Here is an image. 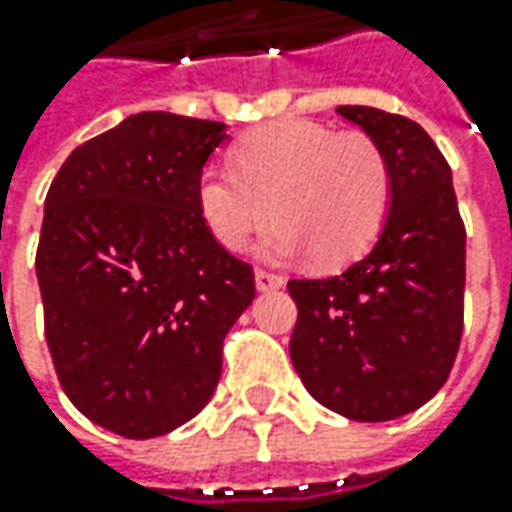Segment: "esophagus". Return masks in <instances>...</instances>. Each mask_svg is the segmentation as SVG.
<instances>
[{
    "label": "esophagus",
    "instance_id": "1",
    "mask_svg": "<svg viewBox=\"0 0 512 512\" xmlns=\"http://www.w3.org/2000/svg\"><path fill=\"white\" fill-rule=\"evenodd\" d=\"M282 285H285V276H279V273H273V270H265V267L256 270V287H259V290H276V287Z\"/></svg>",
    "mask_w": 512,
    "mask_h": 512
}]
</instances>
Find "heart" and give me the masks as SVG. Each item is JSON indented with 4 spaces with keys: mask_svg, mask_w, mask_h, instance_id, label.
<instances>
[{
    "mask_svg": "<svg viewBox=\"0 0 512 512\" xmlns=\"http://www.w3.org/2000/svg\"><path fill=\"white\" fill-rule=\"evenodd\" d=\"M390 196V162L370 133L310 119L250 130L230 148V168L205 165L196 179L199 216L225 250H245L273 210L279 222L265 239L267 253L310 250L327 267L373 245Z\"/></svg>",
    "mask_w": 512,
    "mask_h": 512,
    "instance_id": "1",
    "label": "heart"
}]
</instances>
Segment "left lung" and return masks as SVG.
I'll list each match as a JSON object with an SVG mask.
<instances>
[{
  "label": "left lung",
  "instance_id": "8db88e82",
  "mask_svg": "<svg viewBox=\"0 0 512 512\" xmlns=\"http://www.w3.org/2000/svg\"><path fill=\"white\" fill-rule=\"evenodd\" d=\"M390 162L393 199L376 247L339 276L290 279V359L307 393L353 422H390L447 382L464 330V222L450 165L413 119L336 108Z\"/></svg>",
  "mask_w": 512,
  "mask_h": 512
}]
</instances>
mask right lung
<instances>
[{"label":"right lung","mask_w":512,"mask_h":512,"mask_svg":"<svg viewBox=\"0 0 512 512\" xmlns=\"http://www.w3.org/2000/svg\"><path fill=\"white\" fill-rule=\"evenodd\" d=\"M225 125L148 110L70 153L36 247L45 339L68 399L125 439L193 419L253 296V267L199 216L196 179Z\"/></svg>","instance_id":"add662e5"}]
</instances>
